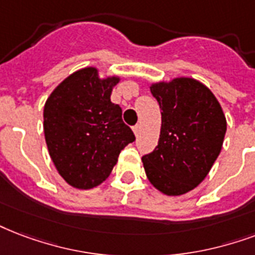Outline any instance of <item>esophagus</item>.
<instances>
[{"mask_svg":"<svg viewBox=\"0 0 255 255\" xmlns=\"http://www.w3.org/2000/svg\"><path fill=\"white\" fill-rule=\"evenodd\" d=\"M132 129H133V133H135L136 136L139 135V133H140V126H139V124H136L135 127L132 128Z\"/></svg>","mask_w":255,"mask_h":255,"instance_id":"1","label":"esophagus"}]
</instances>
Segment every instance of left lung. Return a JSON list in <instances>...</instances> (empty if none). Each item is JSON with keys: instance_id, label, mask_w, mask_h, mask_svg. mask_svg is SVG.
Returning <instances> with one entry per match:
<instances>
[{"instance_id": "obj_1", "label": "left lung", "mask_w": 255, "mask_h": 255, "mask_svg": "<svg viewBox=\"0 0 255 255\" xmlns=\"http://www.w3.org/2000/svg\"><path fill=\"white\" fill-rule=\"evenodd\" d=\"M162 110L158 145L143 166L153 187L182 195L205 179L222 149L226 118L222 107L201 81L178 77L149 87Z\"/></svg>"}]
</instances>
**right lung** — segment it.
I'll return each mask as SVG.
<instances>
[{
    "instance_id": "obj_1",
    "label": "right lung",
    "mask_w": 255,
    "mask_h": 255,
    "mask_svg": "<svg viewBox=\"0 0 255 255\" xmlns=\"http://www.w3.org/2000/svg\"><path fill=\"white\" fill-rule=\"evenodd\" d=\"M118 76L100 79L96 68H83L61 81L44 107V133L58 174L72 187L88 190L110 176L119 153L135 140L111 102Z\"/></svg>"
}]
</instances>
